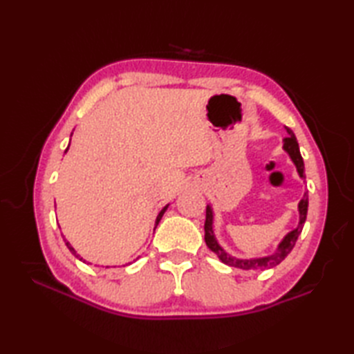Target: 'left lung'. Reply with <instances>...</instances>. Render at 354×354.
<instances>
[{
	"label": "left lung",
	"mask_w": 354,
	"mask_h": 354,
	"mask_svg": "<svg viewBox=\"0 0 354 354\" xmlns=\"http://www.w3.org/2000/svg\"><path fill=\"white\" fill-rule=\"evenodd\" d=\"M286 131H288L289 135L283 140V149L289 153L290 160L293 161V164H295L298 175L301 178H306L304 176V161H303L301 153H299L298 141L295 138V135H293L292 129H289L288 126H286ZM307 207H309V196H307V193H304L303 199L299 201V204H298V212H299L298 227L284 236V239L281 240L280 245L277 246V250L272 254L266 255V257H257V259H236V257H231V255L227 251H225L219 243H217V240L214 237V232H213V209H212V207L207 205L205 225H204L205 243H207L209 250H212L217 255V257H219L225 263V265H228V266L245 269V270L274 268L277 265H280V263L286 257H288V254L293 250V246H295L297 239H298L299 234H301L303 227H304V222H306V217H307Z\"/></svg>",
	"instance_id": "left-lung-1"
}]
</instances>
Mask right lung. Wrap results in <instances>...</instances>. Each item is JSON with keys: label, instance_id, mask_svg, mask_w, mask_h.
<instances>
[{"label": "right lung", "instance_id": "1", "mask_svg": "<svg viewBox=\"0 0 354 354\" xmlns=\"http://www.w3.org/2000/svg\"><path fill=\"white\" fill-rule=\"evenodd\" d=\"M68 147H70V146H68ZM68 147H66V150H68ZM66 150H65V152H66ZM167 207H169V205H165V207H164V208L161 209V212H160V214H158V217H156V222H155V225H158V223H160V221H161V217H162V214L165 213V209H167ZM155 228H156V227H155ZM64 240H65V245H66V246H68V250H70V251H71V252H73L74 255H76V257H77L79 260H82V261H84V263H85V260H84V259H82V257H80V255H79V254L76 252V250H74V248H73V246L70 245V242H68V240H66L65 237H64Z\"/></svg>", "mask_w": 354, "mask_h": 354}]
</instances>
